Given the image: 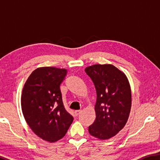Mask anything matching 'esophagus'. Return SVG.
Masks as SVG:
<instances>
[{"label": "esophagus", "instance_id": "obj_1", "mask_svg": "<svg viewBox=\"0 0 160 160\" xmlns=\"http://www.w3.org/2000/svg\"><path fill=\"white\" fill-rule=\"evenodd\" d=\"M81 112H82V111H80V110H77V111H75V112H74V113H75V115L77 116L79 115Z\"/></svg>", "mask_w": 160, "mask_h": 160}]
</instances>
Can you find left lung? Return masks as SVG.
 <instances>
[{"label": "left lung", "mask_w": 160, "mask_h": 160, "mask_svg": "<svg viewBox=\"0 0 160 160\" xmlns=\"http://www.w3.org/2000/svg\"><path fill=\"white\" fill-rule=\"evenodd\" d=\"M85 71L91 78L97 93L96 118L89 126L90 134L107 140L125 126L131 108V90L123 72L112 64H94Z\"/></svg>", "instance_id": "8db88e82"}]
</instances>
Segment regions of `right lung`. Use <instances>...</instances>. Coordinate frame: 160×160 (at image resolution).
<instances>
[{
    "mask_svg": "<svg viewBox=\"0 0 160 160\" xmlns=\"http://www.w3.org/2000/svg\"><path fill=\"white\" fill-rule=\"evenodd\" d=\"M66 75L65 68H38L29 76L22 92L26 122L37 136L49 142L63 138L73 121L65 109L60 90Z\"/></svg>",
    "mask_w": 160,
    "mask_h": 160,
    "instance_id": "add662e5",
    "label": "right lung"
}]
</instances>
